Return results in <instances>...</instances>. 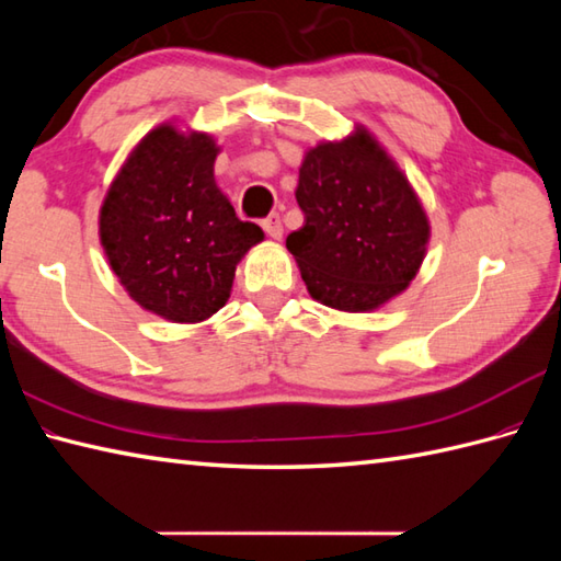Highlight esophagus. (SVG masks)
<instances>
[{
    "mask_svg": "<svg viewBox=\"0 0 561 561\" xmlns=\"http://www.w3.org/2000/svg\"><path fill=\"white\" fill-rule=\"evenodd\" d=\"M262 229H265V233L270 238H274V241H279L282 233H284V226H282L279 214H270L267 219H262Z\"/></svg>",
    "mask_w": 561,
    "mask_h": 561,
    "instance_id": "esophagus-1",
    "label": "esophagus"
}]
</instances>
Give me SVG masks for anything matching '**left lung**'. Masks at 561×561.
Returning <instances> with one entry per match:
<instances>
[{"mask_svg":"<svg viewBox=\"0 0 561 561\" xmlns=\"http://www.w3.org/2000/svg\"><path fill=\"white\" fill-rule=\"evenodd\" d=\"M296 202L306 221L287 248L311 299L368 313L410 287L432 224L408 175L364 125L304 153Z\"/></svg>","mask_w":561,"mask_h":561,"instance_id":"8db88e82","label":"left lung"}]
</instances>
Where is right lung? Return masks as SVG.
<instances>
[{"instance_id":"obj_1","label":"right lung","mask_w":561,"mask_h":561,"mask_svg":"<svg viewBox=\"0 0 561 561\" xmlns=\"http://www.w3.org/2000/svg\"><path fill=\"white\" fill-rule=\"evenodd\" d=\"M209 133L165 121L113 178L99 238L129 299L169 323L195 325L229 301L236 265L265 233L236 217L217 178Z\"/></svg>"}]
</instances>
